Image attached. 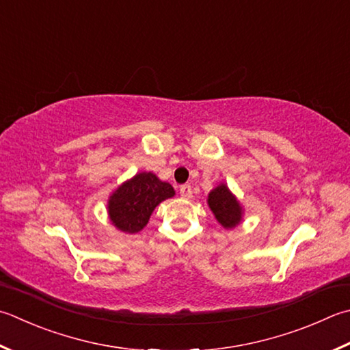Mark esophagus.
Listing matches in <instances>:
<instances>
[{
	"label": "esophagus",
	"instance_id": "34e87169",
	"mask_svg": "<svg viewBox=\"0 0 350 350\" xmlns=\"http://www.w3.org/2000/svg\"><path fill=\"white\" fill-rule=\"evenodd\" d=\"M180 195L183 198H186V200L192 198V186H190V184H183V186L180 187Z\"/></svg>",
	"mask_w": 350,
	"mask_h": 350
}]
</instances>
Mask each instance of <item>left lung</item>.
<instances>
[{"label": "left lung", "mask_w": 350, "mask_h": 350, "mask_svg": "<svg viewBox=\"0 0 350 350\" xmlns=\"http://www.w3.org/2000/svg\"><path fill=\"white\" fill-rule=\"evenodd\" d=\"M208 206L217 222L226 228H233L242 219V208L226 184L213 189L208 195Z\"/></svg>", "instance_id": "obj_1"}]
</instances>
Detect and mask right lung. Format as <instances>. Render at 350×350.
I'll list each match as a JSON object with an SVG mask.
<instances>
[{"label": "right lung", "instance_id": "obj_1", "mask_svg": "<svg viewBox=\"0 0 350 350\" xmlns=\"http://www.w3.org/2000/svg\"><path fill=\"white\" fill-rule=\"evenodd\" d=\"M174 195L175 190L169 183L160 181L150 172L138 174L111 195L108 202L111 222L124 233L140 232L158 204Z\"/></svg>", "mask_w": 350, "mask_h": 350}]
</instances>
